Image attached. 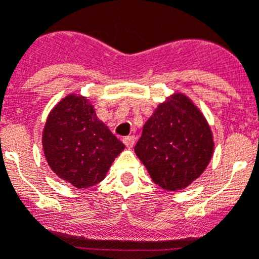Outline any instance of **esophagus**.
Here are the masks:
<instances>
[{
  "label": "esophagus",
  "mask_w": 259,
  "mask_h": 259,
  "mask_svg": "<svg viewBox=\"0 0 259 259\" xmlns=\"http://www.w3.org/2000/svg\"><path fill=\"white\" fill-rule=\"evenodd\" d=\"M135 141H136L135 135H130V136H125L124 139H123V143H124L125 146H128V148H132V146L135 145Z\"/></svg>",
  "instance_id": "obj_1"
}]
</instances>
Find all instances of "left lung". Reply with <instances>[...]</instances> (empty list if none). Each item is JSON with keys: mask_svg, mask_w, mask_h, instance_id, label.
I'll return each instance as SVG.
<instances>
[{"mask_svg": "<svg viewBox=\"0 0 259 259\" xmlns=\"http://www.w3.org/2000/svg\"><path fill=\"white\" fill-rule=\"evenodd\" d=\"M214 143L206 119L183 95H174L148 119L135 153L153 182L166 191L185 188L209 164Z\"/></svg>", "mask_w": 259, "mask_h": 259, "instance_id": "obj_1", "label": "left lung"}]
</instances>
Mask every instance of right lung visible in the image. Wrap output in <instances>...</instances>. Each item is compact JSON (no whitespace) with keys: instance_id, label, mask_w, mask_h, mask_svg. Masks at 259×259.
Returning <instances> with one entry per match:
<instances>
[{"instance_id":"right-lung-1","label":"right lung","mask_w":259,"mask_h":259,"mask_svg":"<svg viewBox=\"0 0 259 259\" xmlns=\"http://www.w3.org/2000/svg\"><path fill=\"white\" fill-rule=\"evenodd\" d=\"M42 146L50 168L79 189L104 180L110 164L124 149V144L96 116L88 100L72 95L48 116Z\"/></svg>"}]
</instances>
